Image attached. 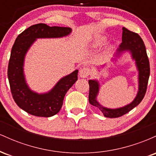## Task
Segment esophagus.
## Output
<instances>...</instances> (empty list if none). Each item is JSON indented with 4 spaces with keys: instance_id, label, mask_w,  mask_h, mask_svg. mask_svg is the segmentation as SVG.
<instances>
[{
    "instance_id": "1",
    "label": "esophagus",
    "mask_w": 156,
    "mask_h": 156,
    "mask_svg": "<svg viewBox=\"0 0 156 156\" xmlns=\"http://www.w3.org/2000/svg\"><path fill=\"white\" fill-rule=\"evenodd\" d=\"M90 73H91L90 68H89L88 67H83L80 69L79 75L81 78H87V77H88L89 75H90Z\"/></svg>"
}]
</instances>
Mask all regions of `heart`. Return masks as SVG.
I'll list each match as a JSON object with an SVG mask.
<instances>
[{"instance_id":"obj_1","label":"heart","mask_w":156,"mask_h":156,"mask_svg":"<svg viewBox=\"0 0 156 156\" xmlns=\"http://www.w3.org/2000/svg\"><path fill=\"white\" fill-rule=\"evenodd\" d=\"M102 42V39H98V43H100V42Z\"/></svg>"}]
</instances>
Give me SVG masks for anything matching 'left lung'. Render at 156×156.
Returning a JSON list of instances; mask_svg holds the SVG:
<instances>
[{
  "label": "left lung",
  "instance_id": "8db88e82",
  "mask_svg": "<svg viewBox=\"0 0 156 156\" xmlns=\"http://www.w3.org/2000/svg\"><path fill=\"white\" fill-rule=\"evenodd\" d=\"M122 39V42L119 45L118 52L120 53L122 51H129L131 53L133 59L136 60V64L139 70V92L134 101L125 107L116 109L106 108L101 106L96 100V97L99 91L98 82L93 80H89V103L99 108L105 117L117 118L122 117L139 105L145 95L149 80L150 62L142 39L138 34L130 31L123 27Z\"/></svg>",
  "mask_w": 156,
  "mask_h": 156
}]
</instances>
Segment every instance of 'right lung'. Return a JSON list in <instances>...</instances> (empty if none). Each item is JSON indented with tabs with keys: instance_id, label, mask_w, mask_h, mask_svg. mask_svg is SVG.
Returning <instances> with one entry per match:
<instances>
[{
	"instance_id": "obj_1",
	"label": "right lung",
	"mask_w": 156,
	"mask_h": 156,
	"mask_svg": "<svg viewBox=\"0 0 156 156\" xmlns=\"http://www.w3.org/2000/svg\"><path fill=\"white\" fill-rule=\"evenodd\" d=\"M71 31V28L67 27H51L44 23L35 24L20 34L12 46L8 66L11 92L20 108L31 115L49 117L59 112L66 93L78 80V70L62 78L51 92L39 94L32 92L25 80V55L36 39L64 37Z\"/></svg>"
}]
</instances>
